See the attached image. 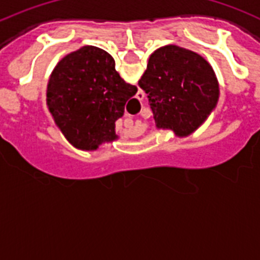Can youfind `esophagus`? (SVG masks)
<instances>
[{
    "label": "esophagus",
    "instance_id": "1",
    "mask_svg": "<svg viewBox=\"0 0 260 260\" xmlns=\"http://www.w3.org/2000/svg\"><path fill=\"white\" fill-rule=\"evenodd\" d=\"M143 98H144V92H142V91H141V92L137 93V99H138V100H143Z\"/></svg>",
    "mask_w": 260,
    "mask_h": 260
}]
</instances>
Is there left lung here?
<instances>
[{"instance_id": "8db88e82", "label": "left lung", "mask_w": 260, "mask_h": 260, "mask_svg": "<svg viewBox=\"0 0 260 260\" xmlns=\"http://www.w3.org/2000/svg\"><path fill=\"white\" fill-rule=\"evenodd\" d=\"M139 87L148 95L156 127L180 138L206 122L220 96L212 66L178 45H165L151 54Z\"/></svg>"}]
</instances>
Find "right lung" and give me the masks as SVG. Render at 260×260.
<instances>
[{
    "mask_svg": "<svg viewBox=\"0 0 260 260\" xmlns=\"http://www.w3.org/2000/svg\"><path fill=\"white\" fill-rule=\"evenodd\" d=\"M137 91L119 77L109 53L86 45L69 53L53 69L47 105L71 146L96 151L118 138L116 121L123 116L126 103Z\"/></svg>",
    "mask_w": 260,
    "mask_h": 260,
    "instance_id": "add662e5",
    "label": "right lung"
}]
</instances>
